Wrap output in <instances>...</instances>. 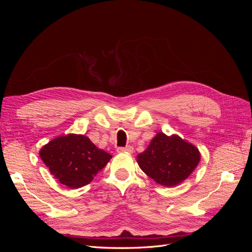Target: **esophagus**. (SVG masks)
I'll return each instance as SVG.
<instances>
[{
    "mask_svg": "<svg viewBox=\"0 0 252 252\" xmlns=\"http://www.w3.org/2000/svg\"><path fill=\"white\" fill-rule=\"evenodd\" d=\"M118 152H128V154H131L133 152V147L132 146H126V147H119Z\"/></svg>",
    "mask_w": 252,
    "mask_h": 252,
    "instance_id": "obj_1",
    "label": "esophagus"
}]
</instances>
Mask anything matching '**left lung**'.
I'll use <instances>...</instances> for the list:
<instances>
[{
	"mask_svg": "<svg viewBox=\"0 0 252 252\" xmlns=\"http://www.w3.org/2000/svg\"><path fill=\"white\" fill-rule=\"evenodd\" d=\"M196 147L178 135L158 132L138 156L140 168L158 184L171 187L186 180L200 162Z\"/></svg>",
	"mask_w": 252,
	"mask_h": 252,
	"instance_id": "1",
	"label": "left lung"
}]
</instances>
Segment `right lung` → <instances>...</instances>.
<instances>
[{"label": "right lung", "mask_w": 252, "mask_h": 252, "mask_svg": "<svg viewBox=\"0 0 252 252\" xmlns=\"http://www.w3.org/2000/svg\"><path fill=\"white\" fill-rule=\"evenodd\" d=\"M40 157L61 184L71 189L89 184L112 158L82 134L53 139L41 149Z\"/></svg>", "instance_id": "obj_1"}]
</instances>
